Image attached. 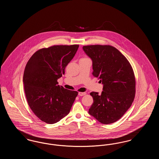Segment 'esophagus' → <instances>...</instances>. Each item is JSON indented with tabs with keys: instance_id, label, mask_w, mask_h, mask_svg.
Returning <instances> with one entry per match:
<instances>
[{
	"instance_id": "esophagus-1",
	"label": "esophagus",
	"mask_w": 159,
	"mask_h": 159,
	"mask_svg": "<svg viewBox=\"0 0 159 159\" xmlns=\"http://www.w3.org/2000/svg\"><path fill=\"white\" fill-rule=\"evenodd\" d=\"M78 95H79V96H83V95H86V93L85 92H79V93H78Z\"/></svg>"
}]
</instances>
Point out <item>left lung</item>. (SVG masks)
Listing matches in <instances>:
<instances>
[{"label": "left lung", "mask_w": 159, "mask_h": 159, "mask_svg": "<svg viewBox=\"0 0 159 159\" xmlns=\"http://www.w3.org/2000/svg\"><path fill=\"white\" fill-rule=\"evenodd\" d=\"M92 61V75L103 84V91L92 92L93 103L89 113L102 124L117 121L132 105L135 95V78L128 60L110 45L83 46Z\"/></svg>", "instance_id": "1"}]
</instances>
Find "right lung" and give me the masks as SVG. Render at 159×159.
I'll use <instances>...</instances> for the list:
<instances>
[{"label": "right lung", "instance_id": "1", "mask_svg": "<svg viewBox=\"0 0 159 159\" xmlns=\"http://www.w3.org/2000/svg\"><path fill=\"white\" fill-rule=\"evenodd\" d=\"M79 45H54L36 51L28 61L23 76L29 106L42 121L53 124L70 112L78 95L58 85L57 80L78 49Z\"/></svg>", "mask_w": 159, "mask_h": 159}]
</instances>
